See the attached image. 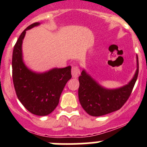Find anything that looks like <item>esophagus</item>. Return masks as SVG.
Returning <instances> with one entry per match:
<instances>
[{
  "mask_svg": "<svg viewBox=\"0 0 147 147\" xmlns=\"http://www.w3.org/2000/svg\"><path fill=\"white\" fill-rule=\"evenodd\" d=\"M71 74L74 78H77L80 75V70L77 65H74L72 67L71 69Z\"/></svg>",
  "mask_w": 147,
  "mask_h": 147,
  "instance_id": "1",
  "label": "esophagus"
}]
</instances>
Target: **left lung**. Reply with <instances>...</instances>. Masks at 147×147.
Listing matches in <instances>:
<instances>
[{
  "instance_id": "left-lung-1",
  "label": "left lung",
  "mask_w": 147,
  "mask_h": 147,
  "mask_svg": "<svg viewBox=\"0 0 147 147\" xmlns=\"http://www.w3.org/2000/svg\"><path fill=\"white\" fill-rule=\"evenodd\" d=\"M138 75L137 70L132 80L127 85L116 88L106 89L93 80L85 70L79 77V100L82 107L92 116H101L119 110L129 98Z\"/></svg>"
}]
</instances>
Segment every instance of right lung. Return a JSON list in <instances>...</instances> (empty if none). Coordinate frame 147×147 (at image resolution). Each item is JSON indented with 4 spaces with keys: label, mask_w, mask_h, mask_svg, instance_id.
<instances>
[{
    "label": "right lung",
    "mask_w": 147,
    "mask_h": 147,
    "mask_svg": "<svg viewBox=\"0 0 147 147\" xmlns=\"http://www.w3.org/2000/svg\"><path fill=\"white\" fill-rule=\"evenodd\" d=\"M40 25L34 23L27 27L15 43L12 54V79L15 92L22 105L32 114L47 115L59 104L66 83L71 78V67L53 68L45 73H35L23 61L22 43L27 30Z\"/></svg>",
    "instance_id": "obj_1"
}]
</instances>
